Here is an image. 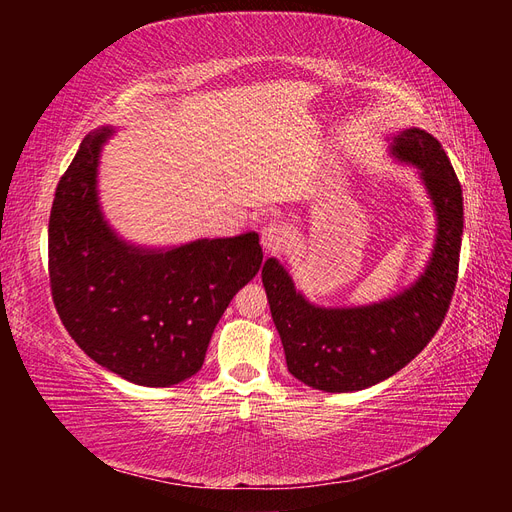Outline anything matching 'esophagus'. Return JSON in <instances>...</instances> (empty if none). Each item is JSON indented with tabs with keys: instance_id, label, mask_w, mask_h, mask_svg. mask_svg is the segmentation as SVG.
Listing matches in <instances>:
<instances>
[{
	"instance_id": "obj_1",
	"label": "esophagus",
	"mask_w": 512,
	"mask_h": 512,
	"mask_svg": "<svg viewBox=\"0 0 512 512\" xmlns=\"http://www.w3.org/2000/svg\"><path fill=\"white\" fill-rule=\"evenodd\" d=\"M286 237H288L286 228L282 224H277V222H269V224L262 226V230H260V243L267 252L282 250L284 243H286Z\"/></svg>"
}]
</instances>
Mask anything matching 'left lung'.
Returning <instances> with one entry per match:
<instances>
[{"label":"left lung","instance_id":"left-lung-1","mask_svg":"<svg viewBox=\"0 0 512 512\" xmlns=\"http://www.w3.org/2000/svg\"><path fill=\"white\" fill-rule=\"evenodd\" d=\"M391 153L418 170L436 211V241L418 280L378 303L322 307L294 288L280 260L262 267L290 374L324 393L363 391L406 367L436 335L451 305L463 235V196L442 145L421 128L391 136Z\"/></svg>","mask_w":512,"mask_h":512}]
</instances>
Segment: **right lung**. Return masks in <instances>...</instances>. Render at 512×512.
<instances>
[{"instance_id": "right-lung-1", "label": "right lung", "mask_w": 512, "mask_h": 512, "mask_svg": "<svg viewBox=\"0 0 512 512\" xmlns=\"http://www.w3.org/2000/svg\"><path fill=\"white\" fill-rule=\"evenodd\" d=\"M89 132L59 179L49 220V277L57 314L98 365L141 386H173L203 367L232 297L258 273L256 232L173 247L123 241L98 200L100 149Z\"/></svg>"}]
</instances>
